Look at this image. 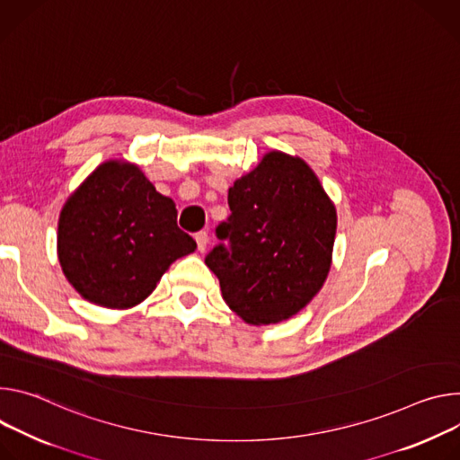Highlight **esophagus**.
<instances>
[{
  "instance_id": "obj_1",
  "label": "esophagus",
  "mask_w": 460,
  "mask_h": 460,
  "mask_svg": "<svg viewBox=\"0 0 460 460\" xmlns=\"http://www.w3.org/2000/svg\"><path fill=\"white\" fill-rule=\"evenodd\" d=\"M195 241H197L199 252H204V250H207V246H208V241H210L208 232H197L195 234Z\"/></svg>"
}]
</instances>
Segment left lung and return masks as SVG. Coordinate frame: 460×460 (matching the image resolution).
Returning a JSON list of instances; mask_svg holds the SVG:
<instances>
[{
	"label": "left lung",
	"instance_id": "8db88e82",
	"mask_svg": "<svg viewBox=\"0 0 460 460\" xmlns=\"http://www.w3.org/2000/svg\"><path fill=\"white\" fill-rule=\"evenodd\" d=\"M230 217L204 263L228 307L252 325L297 314L332 260L336 208L309 164L270 151L228 190Z\"/></svg>",
	"mask_w": 460,
	"mask_h": 460
}]
</instances>
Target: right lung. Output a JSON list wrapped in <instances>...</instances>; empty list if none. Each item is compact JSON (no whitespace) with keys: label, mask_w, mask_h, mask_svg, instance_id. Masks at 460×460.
<instances>
[{"label":"right lung","mask_w":460,"mask_h":460,"mask_svg":"<svg viewBox=\"0 0 460 460\" xmlns=\"http://www.w3.org/2000/svg\"><path fill=\"white\" fill-rule=\"evenodd\" d=\"M197 243L177 226V208L138 166L100 164L67 199L58 221V260L91 303L129 309Z\"/></svg>","instance_id":"1"}]
</instances>
